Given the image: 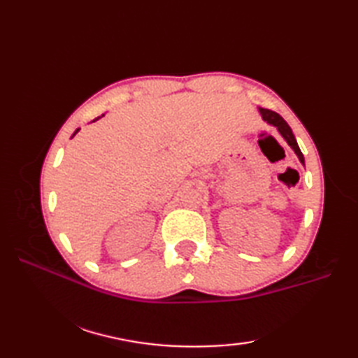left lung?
<instances>
[{
	"mask_svg": "<svg viewBox=\"0 0 358 358\" xmlns=\"http://www.w3.org/2000/svg\"><path fill=\"white\" fill-rule=\"evenodd\" d=\"M260 113H262V117H263V120L266 121V123H269V124L275 126L278 129V132L283 135V138L287 141L289 146L294 149V152L296 154V157H299L300 162L305 164V157H303L301 150L299 148V144H296V140H295V136L292 134V129L289 127V124L286 123V121L281 118L277 112L269 110V109H260Z\"/></svg>",
	"mask_w": 358,
	"mask_h": 358,
	"instance_id": "left-lung-1",
	"label": "left lung"
}]
</instances>
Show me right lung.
<instances>
[{"label": "right lung", "mask_w": 358, "mask_h": 358, "mask_svg": "<svg viewBox=\"0 0 358 358\" xmlns=\"http://www.w3.org/2000/svg\"><path fill=\"white\" fill-rule=\"evenodd\" d=\"M96 120H98V118H96ZM77 132H78V129H77V131H75V134H77ZM75 134H73V135H75Z\"/></svg>", "instance_id": "obj_1"}]
</instances>
